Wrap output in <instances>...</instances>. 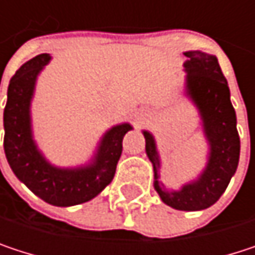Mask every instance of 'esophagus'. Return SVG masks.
<instances>
[{
	"instance_id": "obj_1",
	"label": "esophagus",
	"mask_w": 255,
	"mask_h": 255,
	"mask_svg": "<svg viewBox=\"0 0 255 255\" xmlns=\"http://www.w3.org/2000/svg\"><path fill=\"white\" fill-rule=\"evenodd\" d=\"M141 114H143V112H141ZM141 117H143V115H141Z\"/></svg>"
}]
</instances>
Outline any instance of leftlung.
Here are the masks:
<instances>
[{
    "instance_id": "1",
    "label": "left lung",
    "mask_w": 255,
    "mask_h": 255,
    "mask_svg": "<svg viewBox=\"0 0 255 255\" xmlns=\"http://www.w3.org/2000/svg\"><path fill=\"white\" fill-rule=\"evenodd\" d=\"M183 54L187 57L183 63L186 74L183 94L198 112L207 143L204 168L178 187L164 184L156 138L147 129L141 132L146 140V155L153 167V187L161 201L180 211H201L214 205L225 193L238 168L241 141L229 85L217 57L201 50H189Z\"/></svg>"
}]
</instances>
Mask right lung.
Masks as SVG:
<instances>
[{"mask_svg": "<svg viewBox=\"0 0 255 255\" xmlns=\"http://www.w3.org/2000/svg\"><path fill=\"white\" fill-rule=\"evenodd\" d=\"M50 60V54H39L10 79L4 109V152L14 176L38 198L56 207H72L94 199L112 181L123 153V138L132 126L120 123L108 128L82 164H53L39 149L32 124L38 77Z\"/></svg>", "mask_w": 255, "mask_h": 255, "instance_id": "obj_1", "label": "right lung"}]
</instances>
